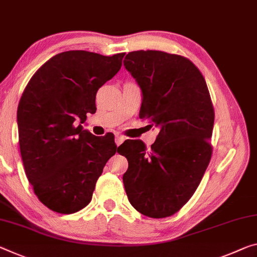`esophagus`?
Instances as JSON below:
<instances>
[{
    "instance_id": "esophagus-1",
    "label": "esophagus",
    "mask_w": 257,
    "mask_h": 257,
    "mask_svg": "<svg viewBox=\"0 0 257 257\" xmlns=\"http://www.w3.org/2000/svg\"><path fill=\"white\" fill-rule=\"evenodd\" d=\"M124 141H125V137L123 135H120V134H117V135H115V144L117 146L123 143Z\"/></svg>"
}]
</instances>
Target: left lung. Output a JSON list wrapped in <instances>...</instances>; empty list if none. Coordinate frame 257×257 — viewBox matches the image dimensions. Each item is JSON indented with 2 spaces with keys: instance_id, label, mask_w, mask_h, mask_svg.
Masks as SVG:
<instances>
[{
  "instance_id": "left-lung-1",
  "label": "left lung",
  "mask_w": 257,
  "mask_h": 257,
  "mask_svg": "<svg viewBox=\"0 0 257 257\" xmlns=\"http://www.w3.org/2000/svg\"><path fill=\"white\" fill-rule=\"evenodd\" d=\"M123 64L143 95L140 117L160 129L149 152L138 140L120 145L128 160L125 193L145 216H172L192 197L211 158L215 113L208 88L199 68L180 55L133 51Z\"/></svg>"
}]
</instances>
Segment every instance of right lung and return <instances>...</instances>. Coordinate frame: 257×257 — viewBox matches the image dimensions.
Instances as JSON below:
<instances>
[{
	"mask_svg": "<svg viewBox=\"0 0 257 257\" xmlns=\"http://www.w3.org/2000/svg\"><path fill=\"white\" fill-rule=\"evenodd\" d=\"M123 56L60 52L23 92L17 120L24 168L39 200L56 213L84 208L108 159L119 152L114 136L97 137L81 123L96 112V93L120 71Z\"/></svg>",
	"mask_w": 257,
	"mask_h": 257,
	"instance_id": "right-lung-1",
	"label": "right lung"
}]
</instances>
